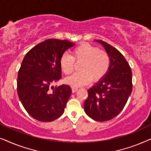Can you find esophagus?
Listing matches in <instances>:
<instances>
[{"label": "esophagus", "instance_id": "34e87169", "mask_svg": "<svg viewBox=\"0 0 151 151\" xmlns=\"http://www.w3.org/2000/svg\"><path fill=\"white\" fill-rule=\"evenodd\" d=\"M71 89H72V92L75 93V92L77 91L78 89V87H75V86H72Z\"/></svg>", "mask_w": 151, "mask_h": 151}]
</instances>
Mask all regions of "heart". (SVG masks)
I'll use <instances>...</instances> for the list:
<instances>
[{"label":"heart","instance_id":"obj_1","mask_svg":"<svg viewBox=\"0 0 151 151\" xmlns=\"http://www.w3.org/2000/svg\"><path fill=\"white\" fill-rule=\"evenodd\" d=\"M75 61L82 62L81 71L73 74L65 80L66 83L72 86H81L92 81L103 78L110 67L111 59L106 51L89 43H82L72 51V55L64 53L60 60L62 71L66 75L72 73L75 69Z\"/></svg>","mask_w":151,"mask_h":151}]
</instances>
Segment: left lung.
<instances>
[{"label":"left lung","instance_id":"obj_1","mask_svg":"<svg viewBox=\"0 0 151 151\" xmlns=\"http://www.w3.org/2000/svg\"><path fill=\"white\" fill-rule=\"evenodd\" d=\"M104 47L111 59L107 73L88 90L84 104L86 115L96 121L105 122L122 111L132 92V71L124 55L102 40H96Z\"/></svg>","mask_w":151,"mask_h":151}]
</instances>
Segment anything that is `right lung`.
I'll use <instances>...</instances> for the list:
<instances>
[{
	"label": "right lung",
	"mask_w": 151,
	"mask_h": 151,
	"mask_svg": "<svg viewBox=\"0 0 151 151\" xmlns=\"http://www.w3.org/2000/svg\"><path fill=\"white\" fill-rule=\"evenodd\" d=\"M74 45L67 40L48 39L29 51L22 62L18 74V96L27 112L37 120L53 121L65 111L71 87L51 86L61 78V56Z\"/></svg>",
	"instance_id": "obj_1"
}]
</instances>
